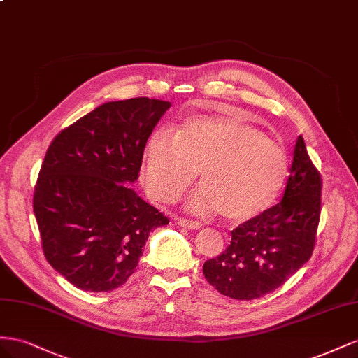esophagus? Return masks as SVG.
I'll use <instances>...</instances> for the list:
<instances>
[{
	"mask_svg": "<svg viewBox=\"0 0 358 358\" xmlns=\"http://www.w3.org/2000/svg\"><path fill=\"white\" fill-rule=\"evenodd\" d=\"M177 224H180L181 228L192 229V231H196V229L202 228V223L195 222V220H189V219H177Z\"/></svg>",
	"mask_w": 358,
	"mask_h": 358,
	"instance_id": "esophagus-1",
	"label": "esophagus"
}]
</instances>
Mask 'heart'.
<instances>
[{"mask_svg": "<svg viewBox=\"0 0 358 358\" xmlns=\"http://www.w3.org/2000/svg\"><path fill=\"white\" fill-rule=\"evenodd\" d=\"M199 172L201 185L186 206L196 214L246 222L268 210L288 177L283 147L236 115H198L176 134L160 127L142 152V180L148 195L171 202Z\"/></svg>", "mask_w": 358, "mask_h": 358, "instance_id": "heart-1", "label": "heart"}]
</instances>
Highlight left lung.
I'll list each match as a JSON object with an SVG mask.
<instances>
[{"label":"left lung","mask_w":358,"mask_h":358,"mask_svg":"<svg viewBox=\"0 0 358 358\" xmlns=\"http://www.w3.org/2000/svg\"><path fill=\"white\" fill-rule=\"evenodd\" d=\"M320 214L321 176L299 136L282 201L231 232L228 249L203 262L207 282L234 300L278 289L310 259Z\"/></svg>","instance_id":"obj_1"}]
</instances>
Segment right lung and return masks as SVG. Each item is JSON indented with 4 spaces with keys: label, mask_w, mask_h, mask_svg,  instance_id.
I'll return each instance as SVG.
<instances>
[{
    "label": "right lung",
    "mask_w": 358,
    "mask_h": 358,
    "mask_svg": "<svg viewBox=\"0 0 358 358\" xmlns=\"http://www.w3.org/2000/svg\"><path fill=\"white\" fill-rule=\"evenodd\" d=\"M169 101H108L49 145L33 208L48 262L76 288L108 292L135 273L150 232L168 217L129 185Z\"/></svg>",
    "instance_id": "1"
}]
</instances>
